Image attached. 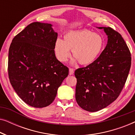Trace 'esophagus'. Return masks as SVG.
<instances>
[{
  "mask_svg": "<svg viewBox=\"0 0 135 135\" xmlns=\"http://www.w3.org/2000/svg\"><path fill=\"white\" fill-rule=\"evenodd\" d=\"M74 73V69H73V68H69V74L70 75H73Z\"/></svg>",
  "mask_w": 135,
  "mask_h": 135,
  "instance_id": "esophagus-1",
  "label": "esophagus"
}]
</instances>
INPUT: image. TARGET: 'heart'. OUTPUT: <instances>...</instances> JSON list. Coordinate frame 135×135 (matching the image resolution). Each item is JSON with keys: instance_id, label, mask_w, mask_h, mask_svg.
<instances>
[{"instance_id": "b5f03b06", "label": "heart", "mask_w": 135, "mask_h": 135, "mask_svg": "<svg viewBox=\"0 0 135 135\" xmlns=\"http://www.w3.org/2000/svg\"><path fill=\"white\" fill-rule=\"evenodd\" d=\"M104 39L101 34L88 30L70 31L64 36V40L58 39L55 51L57 58L65 62L73 55L82 65H88L95 62L101 55L104 47Z\"/></svg>"}]
</instances>
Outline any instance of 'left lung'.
Listing matches in <instances>:
<instances>
[{"mask_svg": "<svg viewBox=\"0 0 135 135\" xmlns=\"http://www.w3.org/2000/svg\"><path fill=\"white\" fill-rule=\"evenodd\" d=\"M103 29L108 44L97 60L75 71L77 79L75 99L79 106L96 112L114 102L120 94L131 67V53L117 31L110 27Z\"/></svg>", "mask_w": 135, "mask_h": 135, "instance_id": "1", "label": "left lung"}]
</instances>
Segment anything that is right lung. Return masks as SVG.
Instances as JSON below:
<instances>
[{
	"mask_svg": "<svg viewBox=\"0 0 135 135\" xmlns=\"http://www.w3.org/2000/svg\"><path fill=\"white\" fill-rule=\"evenodd\" d=\"M49 23L29 24L13 38L8 51L10 84L29 106L42 108L54 101L69 69L56 58L58 33Z\"/></svg>",
	"mask_w": 135,
	"mask_h": 135,
	"instance_id": "1",
	"label": "right lung"
}]
</instances>
